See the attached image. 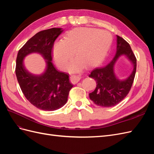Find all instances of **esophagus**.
I'll use <instances>...</instances> for the list:
<instances>
[{
  "mask_svg": "<svg viewBox=\"0 0 154 154\" xmlns=\"http://www.w3.org/2000/svg\"><path fill=\"white\" fill-rule=\"evenodd\" d=\"M81 78L78 76L76 75H72L71 76V81L72 83H78L79 81L80 80Z\"/></svg>",
  "mask_w": 154,
  "mask_h": 154,
  "instance_id": "esophagus-1",
  "label": "esophagus"
}]
</instances>
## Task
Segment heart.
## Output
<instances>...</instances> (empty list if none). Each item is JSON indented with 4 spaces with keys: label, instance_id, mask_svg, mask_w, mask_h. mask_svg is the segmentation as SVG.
Instances as JSON below:
<instances>
[{
    "label": "heart",
    "instance_id": "b5f03b06",
    "mask_svg": "<svg viewBox=\"0 0 154 154\" xmlns=\"http://www.w3.org/2000/svg\"><path fill=\"white\" fill-rule=\"evenodd\" d=\"M112 36L109 32L88 27H80L68 31L63 40L56 42L53 55L57 66H67L74 57L76 58L69 65L71 72L80 71L86 66L94 67L103 61L110 49Z\"/></svg>",
    "mask_w": 154,
    "mask_h": 154
}]
</instances>
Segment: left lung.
<instances>
[{"label":"left lung","instance_id":"1","mask_svg":"<svg viewBox=\"0 0 154 154\" xmlns=\"http://www.w3.org/2000/svg\"><path fill=\"white\" fill-rule=\"evenodd\" d=\"M125 55L133 66L130 75L124 80H119L115 76L114 66L121 55ZM136 58L129 44L122 37L117 36L116 53L112 61L104 67L96 68L88 76L96 82L95 90L89 94L90 99L100 106H115L127 96L132 87L136 71Z\"/></svg>","mask_w":154,"mask_h":154}]
</instances>
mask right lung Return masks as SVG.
I'll return each instance as SVG.
<instances>
[{"label":"right lung","instance_id":"obj_1","mask_svg":"<svg viewBox=\"0 0 154 154\" xmlns=\"http://www.w3.org/2000/svg\"><path fill=\"white\" fill-rule=\"evenodd\" d=\"M63 31L53 27L37 32L17 54L15 73L18 82L26 99L40 110L53 111L61 108L67 103L73 87L69 74L58 71L52 63L54 42ZM31 53H38L46 60V67L42 74L33 75L25 69L23 60Z\"/></svg>","mask_w":154,"mask_h":154}]
</instances>
